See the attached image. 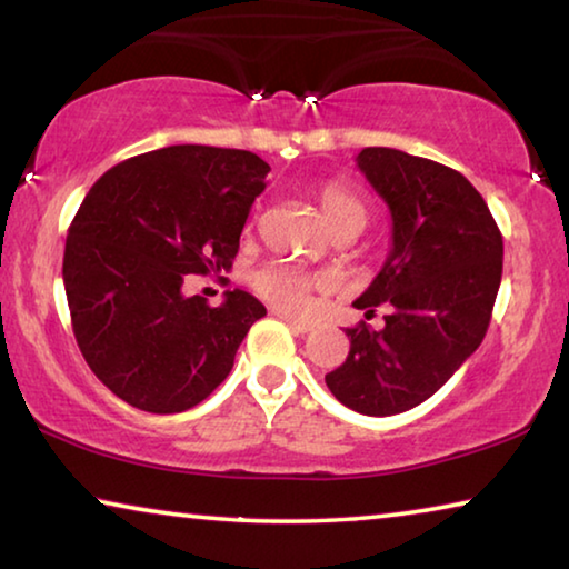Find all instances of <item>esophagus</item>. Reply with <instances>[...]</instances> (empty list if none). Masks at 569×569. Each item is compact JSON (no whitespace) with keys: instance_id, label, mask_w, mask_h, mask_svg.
<instances>
[{"instance_id":"1","label":"esophagus","mask_w":569,"mask_h":569,"mask_svg":"<svg viewBox=\"0 0 569 569\" xmlns=\"http://www.w3.org/2000/svg\"><path fill=\"white\" fill-rule=\"evenodd\" d=\"M278 316H281V321L296 333H308V331H313V326H316L311 319H301V316H291V313H278Z\"/></svg>"}]
</instances>
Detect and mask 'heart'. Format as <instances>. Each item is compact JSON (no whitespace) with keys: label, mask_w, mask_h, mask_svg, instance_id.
<instances>
[{"label":"heart","mask_w":569,"mask_h":569,"mask_svg":"<svg viewBox=\"0 0 569 569\" xmlns=\"http://www.w3.org/2000/svg\"><path fill=\"white\" fill-rule=\"evenodd\" d=\"M319 206L333 230L343 228H363L366 223V203L359 192L341 186V182H326L319 188ZM319 278L293 263H266L253 273V288L266 301L283 308V311H303Z\"/></svg>","instance_id":"heart-1"}]
</instances>
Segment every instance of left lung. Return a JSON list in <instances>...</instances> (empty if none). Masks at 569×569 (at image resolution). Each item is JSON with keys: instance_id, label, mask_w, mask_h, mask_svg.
Listing matches in <instances>:
<instances>
[{"instance_id": "1", "label": "left lung", "mask_w": 569, "mask_h": 569, "mask_svg": "<svg viewBox=\"0 0 569 569\" xmlns=\"http://www.w3.org/2000/svg\"><path fill=\"white\" fill-rule=\"evenodd\" d=\"M356 166L391 213L387 263L353 306L387 303L381 331L346 329L351 349L326 387L366 417L427 401L479 349L502 281V233L477 188L447 166L363 148Z\"/></svg>"}]
</instances>
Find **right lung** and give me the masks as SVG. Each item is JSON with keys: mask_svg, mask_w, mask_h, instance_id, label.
Instances as JSON below:
<instances>
[{"mask_svg": "<svg viewBox=\"0 0 569 569\" xmlns=\"http://www.w3.org/2000/svg\"><path fill=\"white\" fill-rule=\"evenodd\" d=\"M268 170L248 150L170 146L110 168L84 196L62 263L72 331L130 407L178 413L208 399L266 316L240 288L208 306L182 281L233 266Z\"/></svg>", "mask_w": 569, "mask_h": 569, "instance_id": "obj_1", "label": "right lung"}]
</instances>
